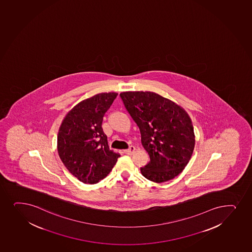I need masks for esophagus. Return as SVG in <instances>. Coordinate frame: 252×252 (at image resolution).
<instances>
[{"label":"esophagus","mask_w":252,"mask_h":252,"mask_svg":"<svg viewBox=\"0 0 252 252\" xmlns=\"http://www.w3.org/2000/svg\"><path fill=\"white\" fill-rule=\"evenodd\" d=\"M135 150H136L135 147L130 146V147L128 148L127 150L123 151V153H126V154H131V153H132Z\"/></svg>","instance_id":"1"}]
</instances>
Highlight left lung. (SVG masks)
<instances>
[{"label":"left lung","mask_w":252,"mask_h":252,"mask_svg":"<svg viewBox=\"0 0 252 252\" xmlns=\"http://www.w3.org/2000/svg\"><path fill=\"white\" fill-rule=\"evenodd\" d=\"M125 107L139 127L150 161L141 173L155 183L175 178L189 163L195 139L186 111L170 99L150 91L120 94Z\"/></svg>","instance_id":"left-lung-1"}]
</instances>
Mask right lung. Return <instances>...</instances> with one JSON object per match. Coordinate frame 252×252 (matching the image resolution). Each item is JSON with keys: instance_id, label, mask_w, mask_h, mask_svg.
Instances as JSON below:
<instances>
[{"instance_id": "obj_1", "label": "right lung", "mask_w": 252, "mask_h": 252, "mask_svg": "<svg viewBox=\"0 0 252 252\" xmlns=\"http://www.w3.org/2000/svg\"><path fill=\"white\" fill-rule=\"evenodd\" d=\"M117 93L84 99L66 115L58 135V152L66 168L79 181L94 184L106 177L120 154L110 151L102 122Z\"/></svg>"}]
</instances>
